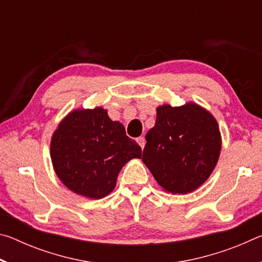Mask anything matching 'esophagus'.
<instances>
[{
    "label": "esophagus",
    "instance_id": "34e87169",
    "mask_svg": "<svg viewBox=\"0 0 262 262\" xmlns=\"http://www.w3.org/2000/svg\"><path fill=\"white\" fill-rule=\"evenodd\" d=\"M137 143L140 144V147L143 149L144 148V145H145V139H144V136H140V137H137Z\"/></svg>",
    "mask_w": 262,
    "mask_h": 262
}]
</instances>
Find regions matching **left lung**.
Instances as JSON below:
<instances>
[{"label": "left lung", "mask_w": 262, "mask_h": 262, "mask_svg": "<svg viewBox=\"0 0 262 262\" xmlns=\"http://www.w3.org/2000/svg\"><path fill=\"white\" fill-rule=\"evenodd\" d=\"M145 140L142 161L159 186L173 194L200 187L220 157L219 125L208 111L193 103L159 106Z\"/></svg>", "instance_id": "obj_1"}]
</instances>
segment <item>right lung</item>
I'll return each instance as SVG.
<instances>
[{"label":"right lung","instance_id":"1","mask_svg":"<svg viewBox=\"0 0 262 262\" xmlns=\"http://www.w3.org/2000/svg\"><path fill=\"white\" fill-rule=\"evenodd\" d=\"M142 149L101 107L69 113L54 132L51 157L57 177L83 196L101 199L115 187L118 174Z\"/></svg>","mask_w":262,"mask_h":262}]
</instances>
